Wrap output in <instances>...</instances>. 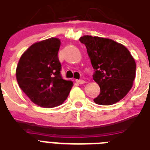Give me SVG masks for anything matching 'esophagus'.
I'll use <instances>...</instances> for the list:
<instances>
[{"label": "esophagus", "instance_id": "34e87169", "mask_svg": "<svg viewBox=\"0 0 150 150\" xmlns=\"http://www.w3.org/2000/svg\"><path fill=\"white\" fill-rule=\"evenodd\" d=\"M76 83H78V84H84V83L86 82V81H84V80H76Z\"/></svg>", "mask_w": 150, "mask_h": 150}]
</instances>
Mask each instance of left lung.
I'll list each match as a JSON object with an SVG mask.
<instances>
[{
  "mask_svg": "<svg viewBox=\"0 0 150 150\" xmlns=\"http://www.w3.org/2000/svg\"><path fill=\"white\" fill-rule=\"evenodd\" d=\"M79 40L87 48L95 70L93 80L100 88L94 102L111 105L121 100L131 89L136 76V63L130 51L112 39L84 35Z\"/></svg>",
  "mask_w": 150,
  "mask_h": 150,
  "instance_id": "1",
  "label": "left lung"
}]
</instances>
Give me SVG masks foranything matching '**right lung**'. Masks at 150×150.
<instances>
[{"label": "right lung", "instance_id": "1", "mask_svg": "<svg viewBox=\"0 0 150 150\" xmlns=\"http://www.w3.org/2000/svg\"><path fill=\"white\" fill-rule=\"evenodd\" d=\"M60 39L50 38L35 42L20 57L16 76L19 86L34 103L44 108L62 104L73 82L62 79L58 59Z\"/></svg>", "mask_w": 150, "mask_h": 150}]
</instances>
